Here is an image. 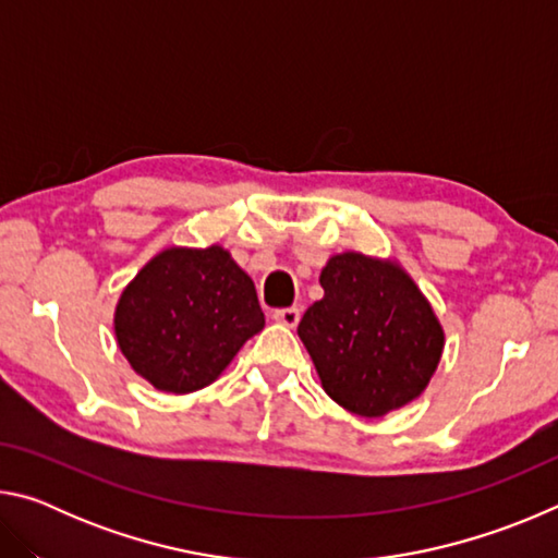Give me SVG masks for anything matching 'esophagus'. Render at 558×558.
Returning <instances> with one entry per match:
<instances>
[{"instance_id":"1","label":"esophagus","mask_w":558,"mask_h":558,"mask_svg":"<svg viewBox=\"0 0 558 558\" xmlns=\"http://www.w3.org/2000/svg\"><path fill=\"white\" fill-rule=\"evenodd\" d=\"M272 317H276V323H280V325L295 327L300 323V310L298 307H282V310H276Z\"/></svg>"}]
</instances>
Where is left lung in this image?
Listing matches in <instances>:
<instances>
[{"label":"left lung","instance_id":"8db88e82","mask_svg":"<svg viewBox=\"0 0 558 558\" xmlns=\"http://www.w3.org/2000/svg\"><path fill=\"white\" fill-rule=\"evenodd\" d=\"M325 298L298 325L323 389L342 409L379 418L418 399L442 354V327L393 260L339 253L319 272Z\"/></svg>","mask_w":558,"mask_h":558}]
</instances>
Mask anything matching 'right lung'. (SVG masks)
I'll return each mask as SVG.
<instances>
[{"label":"right lung","instance_id":"obj_1","mask_svg":"<svg viewBox=\"0 0 558 558\" xmlns=\"http://www.w3.org/2000/svg\"><path fill=\"white\" fill-rule=\"evenodd\" d=\"M263 325L256 286L221 245L157 253L116 307L120 352L167 393H192L219 379Z\"/></svg>","mask_w":558,"mask_h":558}]
</instances>
